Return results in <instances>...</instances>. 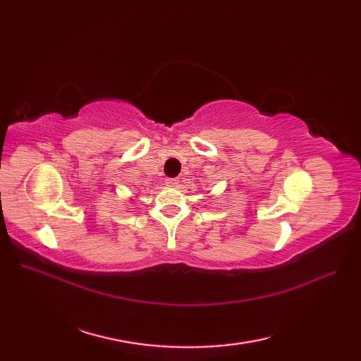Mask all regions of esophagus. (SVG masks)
Returning <instances> with one entry per match:
<instances>
[{"label": "esophagus", "instance_id": "1", "mask_svg": "<svg viewBox=\"0 0 361 361\" xmlns=\"http://www.w3.org/2000/svg\"><path fill=\"white\" fill-rule=\"evenodd\" d=\"M169 187H176V185H179V179L178 178H170V179H167V182H166Z\"/></svg>", "mask_w": 361, "mask_h": 361}]
</instances>
